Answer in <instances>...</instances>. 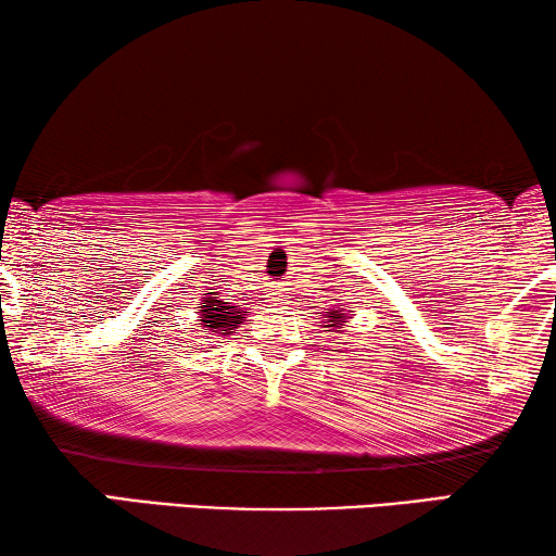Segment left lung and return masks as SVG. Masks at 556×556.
Listing matches in <instances>:
<instances>
[{"instance_id":"obj_1","label":"left lung","mask_w":556,"mask_h":556,"mask_svg":"<svg viewBox=\"0 0 556 556\" xmlns=\"http://www.w3.org/2000/svg\"><path fill=\"white\" fill-rule=\"evenodd\" d=\"M327 317H330V325H327V327H334V330L342 332V330H340V325L344 323V313H342V307H340V311L327 313Z\"/></svg>"}]
</instances>
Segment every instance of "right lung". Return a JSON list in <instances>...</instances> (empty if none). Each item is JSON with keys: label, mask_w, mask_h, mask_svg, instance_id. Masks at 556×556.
Listing matches in <instances>:
<instances>
[{"label": "right lung", "mask_w": 556, "mask_h": 556, "mask_svg": "<svg viewBox=\"0 0 556 556\" xmlns=\"http://www.w3.org/2000/svg\"><path fill=\"white\" fill-rule=\"evenodd\" d=\"M218 293H206L202 300V330L216 334H231V330L241 325V311L236 305L224 303Z\"/></svg>", "instance_id": "1"}]
</instances>
